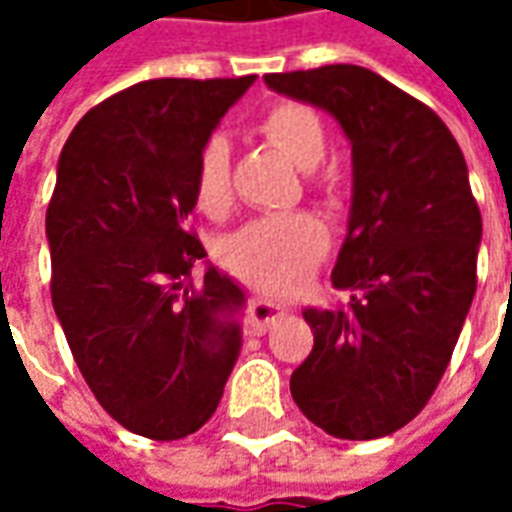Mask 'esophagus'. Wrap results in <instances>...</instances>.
I'll return each mask as SVG.
<instances>
[{
  "label": "esophagus",
  "mask_w": 512,
  "mask_h": 512,
  "mask_svg": "<svg viewBox=\"0 0 512 512\" xmlns=\"http://www.w3.org/2000/svg\"><path fill=\"white\" fill-rule=\"evenodd\" d=\"M288 312L285 304H279V301H268V299H252L249 301V334H266L271 329V323H277L282 315Z\"/></svg>",
  "instance_id": "obj_1"
}]
</instances>
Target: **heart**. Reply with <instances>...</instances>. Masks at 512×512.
Returning <instances> with one entry per match:
<instances>
[{
	"instance_id": "heart-1",
	"label": "heart",
	"mask_w": 512,
	"mask_h": 512,
	"mask_svg": "<svg viewBox=\"0 0 512 512\" xmlns=\"http://www.w3.org/2000/svg\"><path fill=\"white\" fill-rule=\"evenodd\" d=\"M257 134L277 145L301 169L321 164L326 153V128L318 112L299 101H279L257 117ZM191 194L202 213L222 216L233 200L230 145L222 134H211L194 156ZM329 233L318 216L304 211L257 216L222 244V263L235 277L263 290L299 288L321 263Z\"/></svg>"
}]
</instances>
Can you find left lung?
Returning a JSON list of instances; mask_svg holds the SVG:
<instances>
[{
	"label": "left lung",
	"mask_w": 512,
	"mask_h": 512,
	"mask_svg": "<svg viewBox=\"0 0 512 512\" xmlns=\"http://www.w3.org/2000/svg\"><path fill=\"white\" fill-rule=\"evenodd\" d=\"M351 139L354 202L332 285L345 307L304 310L312 354L290 376L301 414L334 439L395 433L436 392L477 290L483 219L441 117L359 65L266 73Z\"/></svg>",
	"instance_id": "1"
}]
</instances>
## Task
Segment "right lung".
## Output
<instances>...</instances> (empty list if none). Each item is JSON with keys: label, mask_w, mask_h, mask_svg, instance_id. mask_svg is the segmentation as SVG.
Listing matches in <instances>:
<instances>
[{"label": "right lung", "mask_w": 512, "mask_h": 512, "mask_svg": "<svg viewBox=\"0 0 512 512\" xmlns=\"http://www.w3.org/2000/svg\"><path fill=\"white\" fill-rule=\"evenodd\" d=\"M255 76L150 79L93 106L62 147L46 211L51 301L65 340L112 419L175 441L222 400L241 351L244 304L189 230L200 145Z\"/></svg>", "instance_id": "1"}]
</instances>
